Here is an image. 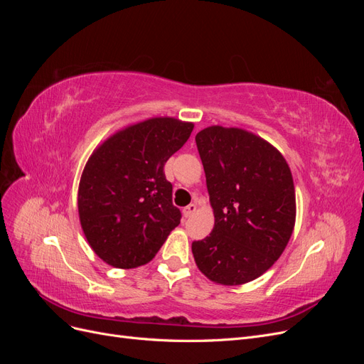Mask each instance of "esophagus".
<instances>
[{
	"label": "esophagus",
	"instance_id": "34e87169",
	"mask_svg": "<svg viewBox=\"0 0 364 364\" xmlns=\"http://www.w3.org/2000/svg\"><path fill=\"white\" fill-rule=\"evenodd\" d=\"M197 211V205L196 203H190L188 206H185L183 208V217H186V218H188V217H191L194 213Z\"/></svg>",
	"mask_w": 364,
	"mask_h": 364
}]
</instances>
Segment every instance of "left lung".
I'll use <instances>...</instances> for the list:
<instances>
[{
  "label": "left lung",
  "instance_id": "left-lung-1",
  "mask_svg": "<svg viewBox=\"0 0 364 364\" xmlns=\"http://www.w3.org/2000/svg\"><path fill=\"white\" fill-rule=\"evenodd\" d=\"M196 142L214 228L193 243L194 261L215 284L250 282L277 262L293 234L296 194L290 167L269 141L240 127L209 126Z\"/></svg>",
  "mask_w": 364,
  "mask_h": 364
}]
</instances>
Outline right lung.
Here are the masks:
<instances>
[{"instance_id": "add662e5", "label": "right lung", "mask_w": 364, "mask_h": 364, "mask_svg": "<svg viewBox=\"0 0 364 364\" xmlns=\"http://www.w3.org/2000/svg\"><path fill=\"white\" fill-rule=\"evenodd\" d=\"M193 129L191 121L153 117L117 130L91 153L77 208L87 243L109 266H144L181 223L164 165Z\"/></svg>"}]
</instances>
